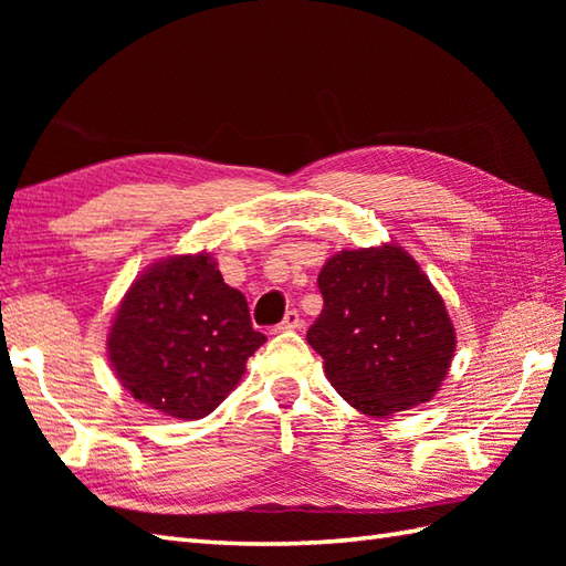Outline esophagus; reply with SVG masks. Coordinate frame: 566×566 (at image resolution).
Segmentation results:
<instances>
[{
    "instance_id": "1",
    "label": "esophagus",
    "mask_w": 566,
    "mask_h": 566,
    "mask_svg": "<svg viewBox=\"0 0 566 566\" xmlns=\"http://www.w3.org/2000/svg\"><path fill=\"white\" fill-rule=\"evenodd\" d=\"M296 328H302V316H298V311H286V316L274 331L282 333V331H296Z\"/></svg>"
}]
</instances>
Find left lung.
Here are the masks:
<instances>
[{"label":"left lung","mask_w":566,"mask_h":566,"mask_svg":"<svg viewBox=\"0 0 566 566\" xmlns=\"http://www.w3.org/2000/svg\"><path fill=\"white\" fill-rule=\"evenodd\" d=\"M323 308L306 340L343 399L367 416L426 403L448 375L454 328L401 248L343 250L318 274Z\"/></svg>","instance_id":"obj_1"}]
</instances>
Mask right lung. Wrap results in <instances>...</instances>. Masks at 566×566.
Returning a JSON list of instances; mask_svg holds the SVG:
<instances>
[{
	"label": "right lung",
	"instance_id": "obj_1",
	"mask_svg": "<svg viewBox=\"0 0 566 566\" xmlns=\"http://www.w3.org/2000/svg\"><path fill=\"white\" fill-rule=\"evenodd\" d=\"M262 343L245 296L201 252L155 262L138 276L116 311L109 357L134 399L191 420L235 389Z\"/></svg>",
	"mask_w": 566,
	"mask_h": 566
}]
</instances>
